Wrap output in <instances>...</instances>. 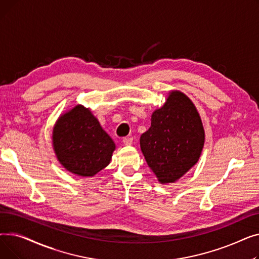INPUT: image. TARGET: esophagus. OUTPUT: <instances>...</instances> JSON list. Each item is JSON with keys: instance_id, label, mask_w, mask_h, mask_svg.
<instances>
[{"instance_id": "esophagus-1", "label": "esophagus", "mask_w": 259, "mask_h": 259, "mask_svg": "<svg viewBox=\"0 0 259 259\" xmlns=\"http://www.w3.org/2000/svg\"><path fill=\"white\" fill-rule=\"evenodd\" d=\"M132 142H133V139H132V138H125L124 140H122V143H124L125 146H130V145H132Z\"/></svg>"}]
</instances>
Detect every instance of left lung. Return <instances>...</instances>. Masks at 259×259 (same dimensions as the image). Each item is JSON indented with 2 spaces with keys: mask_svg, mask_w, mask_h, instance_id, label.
<instances>
[{
  "mask_svg": "<svg viewBox=\"0 0 259 259\" xmlns=\"http://www.w3.org/2000/svg\"><path fill=\"white\" fill-rule=\"evenodd\" d=\"M203 144L200 116L192 101L171 91L166 103L151 116V126L141 135V150L159 183L180 180L198 161Z\"/></svg>",
  "mask_w": 259,
  "mask_h": 259,
  "instance_id": "1",
  "label": "left lung"
}]
</instances>
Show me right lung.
Here are the masks:
<instances>
[{
    "instance_id": "obj_1",
    "label": "right lung",
    "mask_w": 259,
    "mask_h": 259,
    "mask_svg": "<svg viewBox=\"0 0 259 259\" xmlns=\"http://www.w3.org/2000/svg\"><path fill=\"white\" fill-rule=\"evenodd\" d=\"M52 146L60 164L78 176H93L109 165L115 144L88 108L76 105L54 125Z\"/></svg>"
}]
</instances>
